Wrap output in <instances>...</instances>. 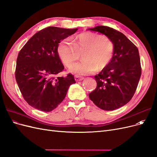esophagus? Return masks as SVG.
I'll use <instances>...</instances> for the list:
<instances>
[{"instance_id": "34e87169", "label": "esophagus", "mask_w": 157, "mask_h": 157, "mask_svg": "<svg viewBox=\"0 0 157 157\" xmlns=\"http://www.w3.org/2000/svg\"><path fill=\"white\" fill-rule=\"evenodd\" d=\"M84 78L82 77H80V76H78V75H75V79L77 82H79V81H81V80H82Z\"/></svg>"}]
</instances>
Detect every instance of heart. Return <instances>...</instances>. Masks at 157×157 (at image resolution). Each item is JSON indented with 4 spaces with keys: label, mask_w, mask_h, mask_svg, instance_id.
I'll return each mask as SVG.
<instances>
[{
    "label": "heart",
    "mask_w": 157,
    "mask_h": 157,
    "mask_svg": "<svg viewBox=\"0 0 157 157\" xmlns=\"http://www.w3.org/2000/svg\"><path fill=\"white\" fill-rule=\"evenodd\" d=\"M115 51V43L111 39L92 32L80 33L76 37L74 44L65 39L58 48L59 58L67 67L78 59V53L82 52L83 60L70 67L71 72L78 75H87L96 69H105L112 61Z\"/></svg>",
    "instance_id": "1"
}]
</instances>
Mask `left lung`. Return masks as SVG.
<instances>
[{"label":"left lung","instance_id":"8db88e82","mask_svg":"<svg viewBox=\"0 0 157 157\" xmlns=\"http://www.w3.org/2000/svg\"><path fill=\"white\" fill-rule=\"evenodd\" d=\"M113 40L115 51L111 63L94 77L97 87L89 94L94 103L105 111H113L129 102L135 94L141 74L139 51L123 33L107 26L88 29Z\"/></svg>","mask_w":157,"mask_h":157}]
</instances>
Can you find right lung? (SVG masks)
I'll return each instance as SVG.
<instances>
[{
    "label": "right lung",
    "mask_w": 157,
    "mask_h": 157,
    "mask_svg": "<svg viewBox=\"0 0 157 157\" xmlns=\"http://www.w3.org/2000/svg\"><path fill=\"white\" fill-rule=\"evenodd\" d=\"M76 29L48 27L33 35L20 51L16 67V80L27 103L38 110L49 112L62 102L74 76H55L64 66L58 53L61 40L74 34Z\"/></svg>",
    "instance_id": "obj_1"
}]
</instances>
